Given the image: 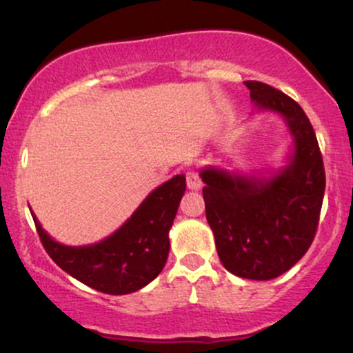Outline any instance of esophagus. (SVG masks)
I'll return each mask as SVG.
<instances>
[{"mask_svg":"<svg viewBox=\"0 0 353 353\" xmlns=\"http://www.w3.org/2000/svg\"><path fill=\"white\" fill-rule=\"evenodd\" d=\"M185 182H188L189 189H201L202 185L199 172H197L196 169H188V171H185Z\"/></svg>","mask_w":353,"mask_h":353,"instance_id":"1","label":"esophagus"}]
</instances>
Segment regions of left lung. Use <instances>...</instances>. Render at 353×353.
Returning a JSON list of instances; mask_svg holds the SVG:
<instances>
[{
  "label": "left lung",
  "instance_id": "8db88e82",
  "mask_svg": "<svg viewBox=\"0 0 353 353\" xmlns=\"http://www.w3.org/2000/svg\"><path fill=\"white\" fill-rule=\"evenodd\" d=\"M244 84L259 108L285 117L294 134V156L282 172L265 181L204 169L202 196L222 265L239 277L270 281L297 264L314 242L325 169L303 109L269 84Z\"/></svg>",
  "mask_w": 353,
  "mask_h": 353
}]
</instances>
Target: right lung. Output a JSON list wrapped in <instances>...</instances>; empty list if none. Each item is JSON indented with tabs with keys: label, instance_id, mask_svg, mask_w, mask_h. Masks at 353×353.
Listing matches in <instances>:
<instances>
[{
	"label": "right lung",
	"instance_id": "1",
	"mask_svg": "<svg viewBox=\"0 0 353 353\" xmlns=\"http://www.w3.org/2000/svg\"><path fill=\"white\" fill-rule=\"evenodd\" d=\"M185 177L179 174L148 196L131 219L111 237L86 247L58 244L33 216L39 241L64 272L103 294L123 295L143 289L164 269L171 229Z\"/></svg>",
	"mask_w": 353,
	"mask_h": 353
}]
</instances>
